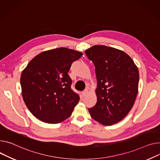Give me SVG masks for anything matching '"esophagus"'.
<instances>
[{
	"label": "esophagus",
	"instance_id": "1",
	"mask_svg": "<svg viewBox=\"0 0 160 160\" xmlns=\"http://www.w3.org/2000/svg\"><path fill=\"white\" fill-rule=\"evenodd\" d=\"M88 93H89V90H88V89L84 90V91L82 92V96H83V97H85V96H86Z\"/></svg>",
	"mask_w": 160,
	"mask_h": 160
}]
</instances>
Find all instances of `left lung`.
I'll return each mask as SVG.
<instances>
[{
	"instance_id": "obj_1",
	"label": "left lung",
	"mask_w": 160,
	"mask_h": 160,
	"mask_svg": "<svg viewBox=\"0 0 160 160\" xmlns=\"http://www.w3.org/2000/svg\"><path fill=\"white\" fill-rule=\"evenodd\" d=\"M94 64L97 102L89 112L103 125H112L123 119L136 98L139 71L132 59L122 50L95 45L85 51Z\"/></svg>"
}]
</instances>
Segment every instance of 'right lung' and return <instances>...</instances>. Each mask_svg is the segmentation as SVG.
Segmentation results:
<instances>
[{
    "label": "right lung",
    "instance_id": "1",
    "mask_svg": "<svg viewBox=\"0 0 160 160\" xmlns=\"http://www.w3.org/2000/svg\"><path fill=\"white\" fill-rule=\"evenodd\" d=\"M82 55V52L65 48L48 50L35 57L22 71L23 100L39 120L58 123L71 115L80 97L71 89L68 72L71 63Z\"/></svg>",
    "mask_w": 160,
    "mask_h": 160
}]
</instances>
